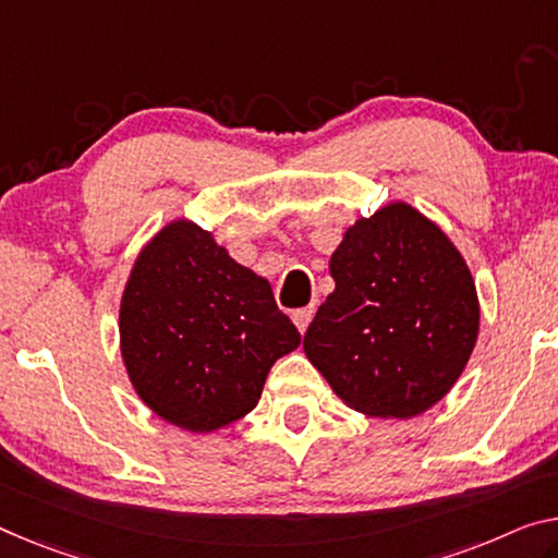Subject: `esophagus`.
I'll list each match as a JSON object with an SVG mask.
<instances>
[{"mask_svg":"<svg viewBox=\"0 0 558 558\" xmlns=\"http://www.w3.org/2000/svg\"><path fill=\"white\" fill-rule=\"evenodd\" d=\"M312 316H314V306H304V308H296V312L291 314V319H294L296 329L304 333L306 327H308V322H312Z\"/></svg>","mask_w":558,"mask_h":558,"instance_id":"obj_1","label":"esophagus"}]
</instances>
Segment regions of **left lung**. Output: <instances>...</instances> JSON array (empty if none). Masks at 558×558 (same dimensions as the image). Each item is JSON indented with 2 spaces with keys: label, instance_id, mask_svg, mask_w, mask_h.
I'll list each match as a JSON object with an SVG mask.
<instances>
[{
  "label": "left lung",
  "instance_id": "8db88e82",
  "mask_svg": "<svg viewBox=\"0 0 558 558\" xmlns=\"http://www.w3.org/2000/svg\"><path fill=\"white\" fill-rule=\"evenodd\" d=\"M333 291L304 333V354L349 409L414 418L447 397L478 337L464 256L407 202L359 217L329 259Z\"/></svg>",
  "mask_w": 558,
  "mask_h": 558
}]
</instances>
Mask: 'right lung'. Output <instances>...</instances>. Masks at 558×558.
<instances>
[{
  "label": "right lung",
  "instance_id": "1",
  "mask_svg": "<svg viewBox=\"0 0 558 558\" xmlns=\"http://www.w3.org/2000/svg\"><path fill=\"white\" fill-rule=\"evenodd\" d=\"M299 341L269 281L196 221L171 219L136 254L119 302V349L136 397L161 422L192 434L239 422Z\"/></svg>",
  "mask_w": 558,
  "mask_h": 558
}]
</instances>
